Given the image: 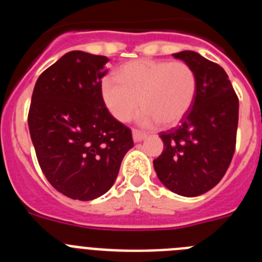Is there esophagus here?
Instances as JSON below:
<instances>
[{
  "label": "esophagus",
  "mask_w": 262,
  "mask_h": 262,
  "mask_svg": "<svg viewBox=\"0 0 262 262\" xmlns=\"http://www.w3.org/2000/svg\"><path fill=\"white\" fill-rule=\"evenodd\" d=\"M133 138H134V142L139 143L147 138V134L143 133V131H139V129H133Z\"/></svg>",
  "instance_id": "34e87169"
}]
</instances>
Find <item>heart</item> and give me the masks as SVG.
<instances>
[{"label":"heart","mask_w":262,"mask_h":262,"mask_svg":"<svg viewBox=\"0 0 262 262\" xmlns=\"http://www.w3.org/2000/svg\"><path fill=\"white\" fill-rule=\"evenodd\" d=\"M198 80L184 61L142 59L126 62L117 77L101 81V96L108 113L127 122L142 105L138 122L144 126L178 123L193 106Z\"/></svg>","instance_id":"b5f03b06"}]
</instances>
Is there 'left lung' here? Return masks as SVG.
Returning a JSON list of instances; mask_svg holds the SVG:
<instances>
[{"label": "left lung", "mask_w": 262, "mask_h": 262, "mask_svg": "<svg viewBox=\"0 0 262 262\" xmlns=\"http://www.w3.org/2000/svg\"><path fill=\"white\" fill-rule=\"evenodd\" d=\"M194 69L195 99L181 123L160 134L164 151L154 166L159 180L182 196L205 194L221 181L236 145L239 99L226 71L194 51L173 53Z\"/></svg>", "instance_id": "8db88e82"}]
</instances>
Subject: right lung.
<instances>
[{
  "label": "right lung",
  "instance_id": "right-lung-1",
  "mask_svg": "<svg viewBox=\"0 0 262 262\" xmlns=\"http://www.w3.org/2000/svg\"><path fill=\"white\" fill-rule=\"evenodd\" d=\"M107 61L71 51L39 76L32 92L29 129L39 165L48 182L72 200L107 193L134 147L131 129L102 101Z\"/></svg>",
  "mask_w": 262,
  "mask_h": 262
}]
</instances>
